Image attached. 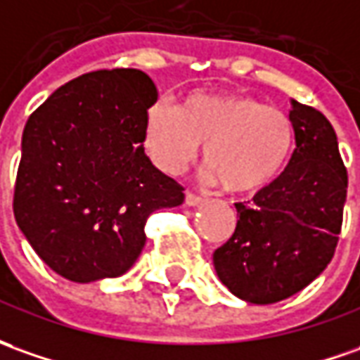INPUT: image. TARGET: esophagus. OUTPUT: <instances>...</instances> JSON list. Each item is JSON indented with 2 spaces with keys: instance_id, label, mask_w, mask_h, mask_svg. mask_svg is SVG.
<instances>
[{
  "instance_id": "34e87169",
  "label": "esophagus",
  "mask_w": 360,
  "mask_h": 360,
  "mask_svg": "<svg viewBox=\"0 0 360 360\" xmlns=\"http://www.w3.org/2000/svg\"><path fill=\"white\" fill-rule=\"evenodd\" d=\"M185 202H187L189 207H197V205H202L205 199L199 197V195H195L193 191H187V193H185Z\"/></svg>"
}]
</instances>
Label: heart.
<instances>
[{
  "instance_id": "b5f03b06",
  "label": "heart",
  "mask_w": 360,
  "mask_h": 360,
  "mask_svg": "<svg viewBox=\"0 0 360 360\" xmlns=\"http://www.w3.org/2000/svg\"><path fill=\"white\" fill-rule=\"evenodd\" d=\"M200 143L205 179L246 195L266 189L285 171L295 126L283 110L242 92H189L177 108L163 100L149 104L143 146L158 169L181 173Z\"/></svg>"
}]
</instances>
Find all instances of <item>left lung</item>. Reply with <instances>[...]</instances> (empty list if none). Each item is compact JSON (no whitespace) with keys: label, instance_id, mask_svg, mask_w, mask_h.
<instances>
[{"label":"left lung","instance_id":"obj_1","mask_svg":"<svg viewBox=\"0 0 360 360\" xmlns=\"http://www.w3.org/2000/svg\"><path fill=\"white\" fill-rule=\"evenodd\" d=\"M295 146L288 167L248 202L212 254L221 282L244 302H282L311 283L333 258L347 199L345 167L331 122L292 102Z\"/></svg>","mask_w":360,"mask_h":360}]
</instances>
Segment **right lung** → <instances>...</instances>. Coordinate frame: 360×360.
Returning <instances> with one entry per match:
<instances>
[{"mask_svg":"<svg viewBox=\"0 0 360 360\" xmlns=\"http://www.w3.org/2000/svg\"><path fill=\"white\" fill-rule=\"evenodd\" d=\"M153 102L146 72L96 70L57 88L27 120L13 214L39 258L70 282L128 272L149 214L185 199L143 151Z\"/></svg>","mask_w":360,"mask_h":360,"instance_id":"add662e5","label":"right lung"}]
</instances>
